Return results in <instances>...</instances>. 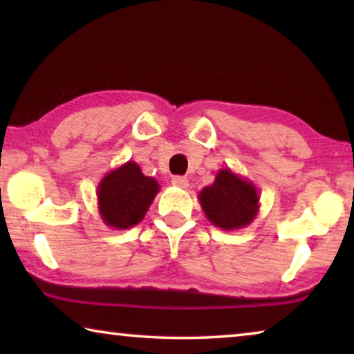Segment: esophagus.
Returning <instances> with one entry per match:
<instances>
[{
	"mask_svg": "<svg viewBox=\"0 0 354 354\" xmlns=\"http://www.w3.org/2000/svg\"><path fill=\"white\" fill-rule=\"evenodd\" d=\"M171 184L175 185V187H179V189H187L189 187L187 178H184V176H173Z\"/></svg>",
	"mask_w": 354,
	"mask_h": 354,
	"instance_id": "34e87169",
	"label": "esophagus"
}]
</instances>
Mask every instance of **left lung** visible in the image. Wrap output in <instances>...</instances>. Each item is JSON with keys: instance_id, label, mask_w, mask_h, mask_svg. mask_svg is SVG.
Masks as SVG:
<instances>
[{"instance_id": "8db88e82", "label": "left lung", "mask_w": 354, "mask_h": 354, "mask_svg": "<svg viewBox=\"0 0 354 354\" xmlns=\"http://www.w3.org/2000/svg\"><path fill=\"white\" fill-rule=\"evenodd\" d=\"M259 198L254 184L230 169L218 170L214 183L198 194L206 218L225 231L248 226L259 212Z\"/></svg>"}]
</instances>
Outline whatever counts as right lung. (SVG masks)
I'll return each instance as SVG.
<instances>
[{
	"instance_id": "right-lung-1",
	"label": "right lung",
	"mask_w": 354,
	"mask_h": 354,
	"mask_svg": "<svg viewBox=\"0 0 354 354\" xmlns=\"http://www.w3.org/2000/svg\"><path fill=\"white\" fill-rule=\"evenodd\" d=\"M160 189L151 176H145L140 167L128 160L101 179L97 190L98 212L104 223L113 230H128L140 223Z\"/></svg>"
}]
</instances>
